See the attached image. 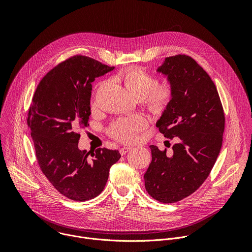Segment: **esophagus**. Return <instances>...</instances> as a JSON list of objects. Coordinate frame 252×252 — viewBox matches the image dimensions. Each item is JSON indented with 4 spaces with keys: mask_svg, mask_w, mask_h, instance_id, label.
Returning <instances> with one entry per match:
<instances>
[{
    "mask_svg": "<svg viewBox=\"0 0 252 252\" xmlns=\"http://www.w3.org/2000/svg\"><path fill=\"white\" fill-rule=\"evenodd\" d=\"M130 150H131V148H130V147H125V148H122V149L120 150V153H121V155H122V156H125V155H126V154H127Z\"/></svg>",
    "mask_w": 252,
    "mask_h": 252,
    "instance_id": "1",
    "label": "esophagus"
}]
</instances>
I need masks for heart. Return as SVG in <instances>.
<instances>
[{
  "instance_id": "b5f03b06",
  "label": "heart",
  "mask_w": 252,
  "mask_h": 252,
  "mask_svg": "<svg viewBox=\"0 0 252 252\" xmlns=\"http://www.w3.org/2000/svg\"><path fill=\"white\" fill-rule=\"evenodd\" d=\"M121 79L129 92L136 99H146L147 106L154 114H161L170 101L172 91L171 87L164 83L157 84L154 77L145 70L131 66L124 70ZM98 90V89H97ZM148 125L146 118L141 115H132L117 120L111 126L110 131L114 137L124 142L135 140L137 132Z\"/></svg>"
}]
</instances>
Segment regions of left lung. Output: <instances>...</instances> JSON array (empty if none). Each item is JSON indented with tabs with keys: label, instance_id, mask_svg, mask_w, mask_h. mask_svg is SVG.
<instances>
[{
	"label": "left lung",
	"instance_id": "obj_1",
	"mask_svg": "<svg viewBox=\"0 0 252 252\" xmlns=\"http://www.w3.org/2000/svg\"><path fill=\"white\" fill-rule=\"evenodd\" d=\"M157 71L172 91L157 126L178 142L170 156L151 146L152 162L143 177L153 198L172 203L193 193L208 176L221 149L225 119L217 87L193 59L165 58Z\"/></svg>",
	"mask_w": 252,
	"mask_h": 252
}]
</instances>
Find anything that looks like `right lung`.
<instances>
[{"label": "right lung", "mask_w": 252, "mask_h": 252, "mask_svg": "<svg viewBox=\"0 0 252 252\" xmlns=\"http://www.w3.org/2000/svg\"><path fill=\"white\" fill-rule=\"evenodd\" d=\"M115 67L85 56L61 63L43 78L29 110L28 126L38 163L54 188L65 197L86 201L105 187L119 151L79 149L81 128L89 126L95 78Z\"/></svg>", "instance_id": "1"}]
</instances>
